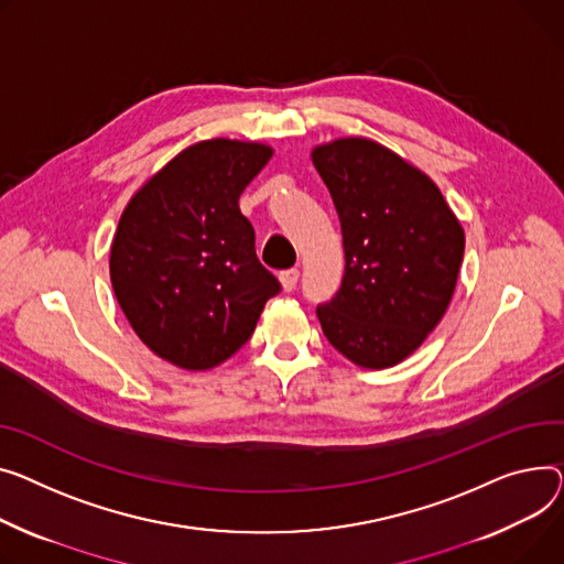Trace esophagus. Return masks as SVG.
<instances>
[{"mask_svg":"<svg viewBox=\"0 0 564 564\" xmlns=\"http://www.w3.org/2000/svg\"><path fill=\"white\" fill-rule=\"evenodd\" d=\"M279 279H281V283H283V288L290 292V290H294L296 288V281H299V270L296 268H290V270H283L281 274H279Z\"/></svg>","mask_w":564,"mask_h":564,"instance_id":"obj_1","label":"esophagus"}]
</instances>
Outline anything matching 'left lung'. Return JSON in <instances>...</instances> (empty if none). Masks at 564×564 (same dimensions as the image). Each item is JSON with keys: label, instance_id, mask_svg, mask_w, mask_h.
I'll return each mask as SVG.
<instances>
[{"label": "left lung", "instance_id": "obj_1", "mask_svg": "<svg viewBox=\"0 0 564 564\" xmlns=\"http://www.w3.org/2000/svg\"><path fill=\"white\" fill-rule=\"evenodd\" d=\"M313 163L343 227L345 276L317 306L326 340L383 369L415 351L442 319L465 253L460 221L437 185L365 138L317 147Z\"/></svg>", "mask_w": 564, "mask_h": 564}]
</instances>
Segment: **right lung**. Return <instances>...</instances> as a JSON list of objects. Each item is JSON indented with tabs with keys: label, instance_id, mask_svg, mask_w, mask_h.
I'll list each match as a JSON object with an SVG mask.
<instances>
[{
	"label": "right lung",
	"instance_id": "add662e5",
	"mask_svg": "<svg viewBox=\"0 0 564 564\" xmlns=\"http://www.w3.org/2000/svg\"><path fill=\"white\" fill-rule=\"evenodd\" d=\"M270 156L272 149L256 142H197L122 213L110 249L112 290L140 340L183 369L231 358L281 292L260 265L253 227L238 206Z\"/></svg>",
	"mask_w": 564,
	"mask_h": 564
}]
</instances>
